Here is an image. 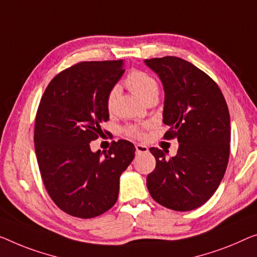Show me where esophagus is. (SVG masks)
Instances as JSON below:
<instances>
[{"instance_id":"obj_1","label":"esophagus","mask_w":257,"mask_h":257,"mask_svg":"<svg viewBox=\"0 0 257 257\" xmlns=\"http://www.w3.org/2000/svg\"><path fill=\"white\" fill-rule=\"evenodd\" d=\"M149 151V149L147 145H143V144H137L136 145V152L137 153H147Z\"/></svg>"}]
</instances>
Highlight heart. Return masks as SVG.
I'll return each mask as SVG.
<instances>
[{
	"mask_svg": "<svg viewBox=\"0 0 257 257\" xmlns=\"http://www.w3.org/2000/svg\"><path fill=\"white\" fill-rule=\"evenodd\" d=\"M125 84L130 89L133 93H135L137 97L141 98L142 100L145 101L149 97L153 94L158 95V84L151 76L142 71H133L128 75L127 79H125ZM118 94V87L114 86L112 90L109 91L108 95H107L106 106L107 109L112 110L115 105L116 97ZM128 134L132 136H141L142 133L139 128L130 127L128 128Z\"/></svg>",
	"mask_w": 257,
	"mask_h": 257,
	"instance_id": "b5f03b06",
	"label": "heart"
}]
</instances>
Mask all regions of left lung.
<instances>
[{
  "instance_id": "8db88e82",
  "label": "left lung",
  "mask_w": 257,
  "mask_h": 257,
  "mask_svg": "<svg viewBox=\"0 0 257 257\" xmlns=\"http://www.w3.org/2000/svg\"><path fill=\"white\" fill-rule=\"evenodd\" d=\"M162 80L163 122L177 137L178 153L170 159L150 148L156 168L147 178L153 200L175 211H190L204 204L220 185L229 157L231 123L227 104L214 80L177 56L145 60Z\"/></svg>"
}]
</instances>
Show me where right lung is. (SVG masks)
I'll use <instances>...</instances> for the list:
<instances>
[{
    "instance_id": "right-lung-1",
    "label": "right lung",
    "mask_w": 257,
    "mask_h": 257,
    "mask_svg": "<svg viewBox=\"0 0 257 257\" xmlns=\"http://www.w3.org/2000/svg\"><path fill=\"white\" fill-rule=\"evenodd\" d=\"M123 60L80 62L48 84L36 116L34 149L46 190L68 214L93 218L115 204L120 177L135 157L128 141L93 152L109 120L107 95L124 74ZM104 152V151H102Z\"/></svg>"
}]
</instances>
